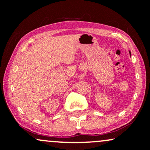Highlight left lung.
I'll return each mask as SVG.
<instances>
[{
	"label": "left lung",
	"mask_w": 150,
	"mask_h": 150,
	"mask_svg": "<svg viewBox=\"0 0 150 150\" xmlns=\"http://www.w3.org/2000/svg\"><path fill=\"white\" fill-rule=\"evenodd\" d=\"M130 54H131V52H130Z\"/></svg>",
	"instance_id": "obj_1"
}]
</instances>
